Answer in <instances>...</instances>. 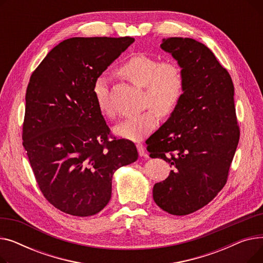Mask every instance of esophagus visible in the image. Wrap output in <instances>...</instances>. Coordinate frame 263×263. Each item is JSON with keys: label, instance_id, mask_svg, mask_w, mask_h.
Instances as JSON below:
<instances>
[{"label": "esophagus", "instance_id": "1", "mask_svg": "<svg viewBox=\"0 0 263 263\" xmlns=\"http://www.w3.org/2000/svg\"><path fill=\"white\" fill-rule=\"evenodd\" d=\"M136 148H137V151H139V155L140 157H145L146 156V151H145V147L143 144L139 143L136 144Z\"/></svg>", "mask_w": 263, "mask_h": 263}]
</instances>
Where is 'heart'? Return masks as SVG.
<instances>
[{"label":"heart","mask_w":263,"mask_h":263,"mask_svg":"<svg viewBox=\"0 0 263 263\" xmlns=\"http://www.w3.org/2000/svg\"><path fill=\"white\" fill-rule=\"evenodd\" d=\"M119 73L134 85L145 88V105L153 106L163 116L172 114L185 90V79L181 66L174 61H162L146 54H135L119 68ZM93 96L102 115L113 118L115 109L109 101L107 81L100 77L95 81ZM158 116L153 108L123 120L114 133L123 139L140 141L153 132Z\"/></svg>","instance_id":"1"}]
</instances>
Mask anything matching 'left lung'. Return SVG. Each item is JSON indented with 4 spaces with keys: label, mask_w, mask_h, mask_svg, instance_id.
<instances>
[{
    "label": "left lung",
    "mask_w": 263,
    "mask_h": 263,
    "mask_svg": "<svg viewBox=\"0 0 263 263\" xmlns=\"http://www.w3.org/2000/svg\"><path fill=\"white\" fill-rule=\"evenodd\" d=\"M161 48L181 66L185 90L171 117L146 141L150 158L173 167L153 193L162 210L186 215L208 204L227 182L240 139L234 87L228 71L199 41L164 38Z\"/></svg>",
    "instance_id": "left-lung-1"
}]
</instances>
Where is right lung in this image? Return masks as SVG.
Masks as SVG:
<instances>
[{"label": "right lung", "instance_id": "1", "mask_svg": "<svg viewBox=\"0 0 263 263\" xmlns=\"http://www.w3.org/2000/svg\"><path fill=\"white\" fill-rule=\"evenodd\" d=\"M134 43L132 37H73L54 47L25 93L23 147L37 184L55 208L74 216L100 212L112 178L139 158L131 141L110 136L93 84Z\"/></svg>", "mask_w": 263, "mask_h": 263}]
</instances>
